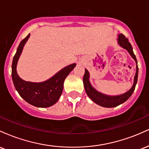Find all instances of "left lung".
I'll return each instance as SVG.
<instances>
[{
    "mask_svg": "<svg viewBox=\"0 0 149 149\" xmlns=\"http://www.w3.org/2000/svg\"><path fill=\"white\" fill-rule=\"evenodd\" d=\"M118 42L120 46L123 47V48L127 49V52L130 53V54L132 56V57L136 61V73H135V76L134 78V84L130 90H128L127 92L123 94L120 95H117V96H109V95H104V94L98 92L97 90H95L93 87L92 86L89 80L90 78V73L88 71L85 69V74L83 76V84H84V88L88 96L90 97L94 102L98 104L103 107L107 108H112L116 107L120 105V104L124 103L126 102L128 99L132 95L133 92H134L135 86H136V83H137V78H138V66H137V61H136L135 54L133 52L132 47L130 42H129L128 39L123 35V34H119L118 38Z\"/></svg>",
    "mask_w": 149,
    "mask_h": 149,
    "instance_id": "obj_1",
    "label": "left lung"
}]
</instances>
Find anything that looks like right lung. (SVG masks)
Listing matches in <instances>:
<instances>
[{"label": "right lung", "instance_id": "right-lung-1", "mask_svg": "<svg viewBox=\"0 0 149 149\" xmlns=\"http://www.w3.org/2000/svg\"><path fill=\"white\" fill-rule=\"evenodd\" d=\"M29 36L30 34H29L22 40L13 57L12 78L15 89L26 102L36 107H49L59 100L62 93L65 78L74 69L76 64H72L66 66L52 78L42 83H32L22 80L17 73V64L24 44Z\"/></svg>", "mask_w": 149, "mask_h": 149}]
</instances>
